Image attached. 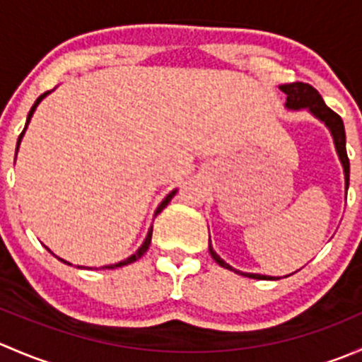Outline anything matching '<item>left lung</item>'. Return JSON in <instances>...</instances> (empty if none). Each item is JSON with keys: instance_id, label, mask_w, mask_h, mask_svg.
Instances as JSON below:
<instances>
[{"instance_id": "8db88e82", "label": "left lung", "mask_w": 362, "mask_h": 362, "mask_svg": "<svg viewBox=\"0 0 362 362\" xmlns=\"http://www.w3.org/2000/svg\"><path fill=\"white\" fill-rule=\"evenodd\" d=\"M282 93H286L287 103L286 107L291 108V110H301V108H306L313 117H317L319 120H322L327 127H329L331 134H333L334 147H337L338 158L343 164V173H345V189H349V177H350V163L349 156H346V147H345V127H343L341 117L338 115L337 112L331 110L326 103H324L322 96L319 94V90L313 89L310 83L303 82H293V83H284L280 86ZM208 250H210L211 257L217 264H221L222 268L231 269V272H236L233 266H229L228 262L222 261L217 255V252L211 249L210 242H208ZM242 275L249 276V279H257V280H266L268 276L266 275H257V273H242Z\"/></svg>"}]
</instances>
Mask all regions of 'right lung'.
<instances>
[{"instance_id":"right-lung-1","label":"right lung","mask_w":362,"mask_h":362,"mask_svg":"<svg viewBox=\"0 0 362 362\" xmlns=\"http://www.w3.org/2000/svg\"><path fill=\"white\" fill-rule=\"evenodd\" d=\"M49 93H50V90H49ZM49 93H43V94H42V96H40V98H38V100H36V101H35V105H33V107H31V110H29V113H28V120H25V127H28L29 120H31L33 113H35V110H36V107H38V103H40V101H42V100H43V98H45V96H47V94H49ZM25 127H24V129H23V133H21L19 140H17V148H19V145H21V140H23V136H24V133H25ZM175 192H177V189H175V191H171V192H170V194H168V196H166V198H164V199H163V203H160V204H159V206H158V210H156V215H158V214H159V211H160V210H163V208H166V204L171 202V198H173V196H175ZM151 240H152V228H151V229H148V233H147V238H145V242H144V243H141V247H140V249H138L136 252H134V254H133V255H129V257H127V259H124V261H120V262H115V264H108V266H103V269H115V268H120V266H126V264H131V262L138 261V259H140V257H141V255H144V254H145V252H147V249H148V245H151ZM45 249H47V247H45ZM47 250H49V249H47ZM49 252H50V250H49ZM57 259H59V261H63V262H64V264H69V262H66V261H64V259H61V257H57Z\"/></svg>"}]
</instances>
